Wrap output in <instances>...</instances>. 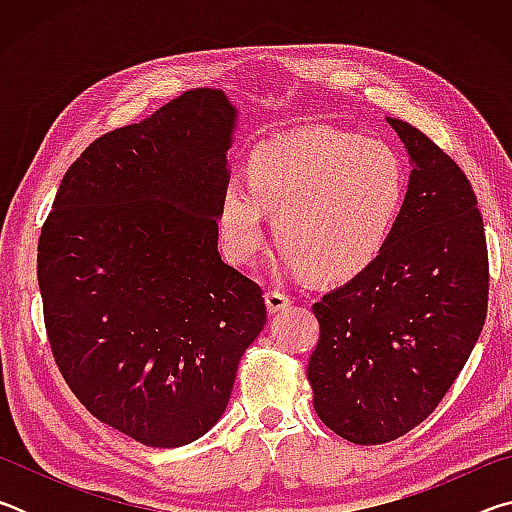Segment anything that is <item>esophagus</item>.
<instances>
[{
  "mask_svg": "<svg viewBox=\"0 0 512 512\" xmlns=\"http://www.w3.org/2000/svg\"><path fill=\"white\" fill-rule=\"evenodd\" d=\"M264 300H266L268 314H271V316L280 314V311L289 309L293 305V300L287 296V293H282V291H266Z\"/></svg>",
  "mask_w": 512,
  "mask_h": 512,
  "instance_id": "obj_1",
  "label": "esophagus"
}]
</instances>
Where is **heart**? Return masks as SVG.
Wrapping results in <instances>:
<instances>
[{"label":"heart","instance_id":"1","mask_svg":"<svg viewBox=\"0 0 512 512\" xmlns=\"http://www.w3.org/2000/svg\"><path fill=\"white\" fill-rule=\"evenodd\" d=\"M406 203V167L391 144L339 128H307L257 144L248 183L219 198V237L237 264L255 262L275 219L280 271L323 284L366 273L391 244Z\"/></svg>","mask_w":512,"mask_h":512}]
</instances>
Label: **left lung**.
I'll return each instance as SVG.
<instances>
[{
    "label": "left lung",
    "mask_w": 512,
    "mask_h": 512,
    "mask_svg": "<svg viewBox=\"0 0 512 512\" xmlns=\"http://www.w3.org/2000/svg\"><path fill=\"white\" fill-rule=\"evenodd\" d=\"M386 121L413 167L404 212L377 262L314 305L320 336L307 366L318 418L357 445L391 443L429 418L488 311L470 180L418 128Z\"/></svg>",
    "instance_id": "obj_1"
}]
</instances>
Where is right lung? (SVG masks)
<instances>
[{
  "label": "right lung",
  "mask_w": 512,
  "mask_h": 512,
  "mask_svg": "<svg viewBox=\"0 0 512 512\" xmlns=\"http://www.w3.org/2000/svg\"><path fill=\"white\" fill-rule=\"evenodd\" d=\"M239 110L196 88L94 140L38 241L60 372L85 409L146 447L205 436L266 325L262 289L219 255Z\"/></svg>",
  "instance_id": "1"
}]
</instances>
